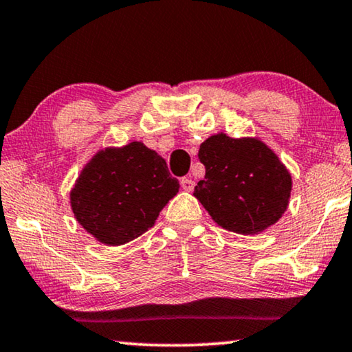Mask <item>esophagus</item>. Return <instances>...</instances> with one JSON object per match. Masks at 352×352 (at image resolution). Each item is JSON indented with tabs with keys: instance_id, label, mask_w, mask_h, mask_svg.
<instances>
[{
	"instance_id": "esophagus-1",
	"label": "esophagus",
	"mask_w": 352,
	"mask_h": 352,
	"mask_svg": "<svg viewBox=\"0 0 352 352\" xmlns=\"http://www.w3.org/2000/svg\"><path fill=\"white\" fill-rule=\"evenodd\" d=\"M194 186H195V182L190 179V177H182L181 179V187L182 189H184L186 192H192L194 190Z\"/></svg>"
}]
</instances>
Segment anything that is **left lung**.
Here are the masks:
<instances>
[{"mask_svg":"<svg viewBox=\"0 0 352 352\" xmlns=\"http://www.w3.org/2000/svg\"><path fill=\"white\" fill-rule=\"evenodd\" d=\"M199 158L205 177L194 195L223 229L254 235L285 213L292 175L263 141L219 133L200 144Z\"/></svg>","mask_w":352,"mask_h":352,"instance_id":"8db88e82","label":"left lung"}]
</instances>
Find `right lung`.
<instances>
[{
  "label": "right lung",
  "mask_w": 352,
  "mask_h": 352,
  "mask_svg": "<svg viewBox=\"0 0 352 352\" xmlns=\"http://www.w3.org/2000/svg\"><path fill=\"white\" fill-rule=\"evenodd\" d=\"M177 190L179 182L166 162L134 141L96 153L70 192V205L96 240L118 247L151 229Z\"/></svg>",
  "instance_id": "obj_1"
}]
</instances>
